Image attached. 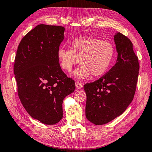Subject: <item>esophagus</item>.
Here are the masks:
<instances>
[{"instance_id":"1","label":"esophagus","mask_w":152,"mask_h":152,"mask_svg":"<svg viewBox=\"0 0 152 152\" xmlns=\"http://www.w3.org/2000/svg\"><path fill=\"white\" fill-rule=\"evenodd\" d=\"M75 84H76V87L77 88V89H82V88L83 87V84L81 83V82H76Z\"/></svg>"}]
</instances>
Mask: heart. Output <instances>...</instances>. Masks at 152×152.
<instances>
[{"instance_id":"obj_1","label":"heart","mask_w":152,"mask_h":152,"mask_svg":"<svg viewBox=\"0 0 152 152\" xmlns=\"http://www.w3.org/2000/svg\"><path fill=\"white\" fill-rule=\"evenodd\" d=\"M115 54L114 45L107 41L93 37H82L74 40L71 49L61 47L57 56L63 70L70 72L80 61L82 63L74 72L79 79L103 75L107 71Z\"/></svg>"}]
</instances>
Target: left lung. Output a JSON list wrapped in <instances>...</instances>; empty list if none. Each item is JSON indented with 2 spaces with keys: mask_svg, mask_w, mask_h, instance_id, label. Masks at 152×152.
<instances>
[{
  "mask_svg": "<svg viewBox=\"0 0 152 152\" xmlns=\"http://www.w3.org/2000/svg\"><path fill=\"white\" fill-rule=\"evenodd\" d=\"M114 41L118 53L115 65L99 80L83 87L86 118L95 125L107 124L121 115L135 93L139 64L133 44L120 32L115 34Z\"/></svg>",
  "mask_w": 152,
  "mask_h": 152,
  "instance_id": "left-lung-1",
  "label": "left lung"
}]
</instances>
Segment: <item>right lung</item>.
Returning <instances> with one entry per match:
<instances>
[{
	"mask_svg": "<svg viewBox=\"0 0 152 152\" xmlns=\"http://www.w3.org/2000/svg\"><path fill=\"white\" fill-rule=\"evenodd\" d=\"M64 31L61 26L39 24L20 41L13 66L23 107L33 118L47 125L61 121L63 101L76 87L62 71L57 56Z\"/></svg>",
	"mask_w": 152,
	"mask_h": 152,
	"instance_id": "right-lung-1",
	"label": "right lung"
}]
</instances>
